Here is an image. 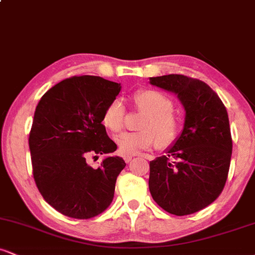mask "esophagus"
<instances>
[{"label":"esophagus","instance_id":"34e87169","mask_svg":"<svg viewBox=\"0 0 255 255\" xmlns=\"http://www.w3.org/2000/svg\"><path fill=\"white\" fill-rule=\"evenodd\" d=\"M131 158H133V157L129 156V154H127V156H125V157H124V159H125V162H126V163H129L130 160H131Z\"/></svg>","mask_w":255,"mask_h":255}]
</instances>
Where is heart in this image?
<instances>
[{
    "label": "heart",
    "instance_id": "1",
    "mask_svg": "<svg viewBox=\"0 0 255 255\" xmlns=\"http://www.w3.org/2000/svg\"><path fill=\"white\" fill-rule=\"evenodd\" d=\"M134 108L145 114L140 124L141 131L120 134L115 137L119 150L124 154H135L156 145L166 148L177 140L180 134V120L174 114V104L164 93L157 90L137 91L131 97ZM126 109L119 99L107 105L102 115V124L111 133H119L125 126Z\"/></svg>",
    "mask_w": 255,
    "mask_h": 255
}]
</instances>
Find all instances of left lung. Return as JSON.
Instances as JSON below:
<instances>
[{
	"mask_svg": "<svg viewBox=\"0 0 255 255\" xmlns=\"http://www.w3.org/2000/svg\"><path fill=\"white\" fill-rule=\"evenodd\" d=\"M150 83L176 93L186 119L174 146L150 162L148 188L166 212L192 215L212 204L227 182L233 151L227 109L199 79L169 74L150 78Z\"/></svg>",
	"mask_w": 255,
	"mask_h": 255,
	"instance_id": "1",
	"label": "left lung"
}]
</instances>
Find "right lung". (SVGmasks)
<instances>
[{"mask_svg": "<svg viewBox=\"0 0 255 255\" xmlns=\"http://www.w3.org/2000/svg\"><path fill=\"white\" fill-rule=\"evenodd\" d=\"M120 90V84L101 77H72L44 93L37 105L28 137L32 172L44 200L64 216L96 217L113 201L125 160L108 157L95 169L86 158L118 148L102 115Z\"/></svg>", "mask_w": 255, "mask_h": 255, "instance_id": "add662e5", "label": "right lung"}]
</instances>
